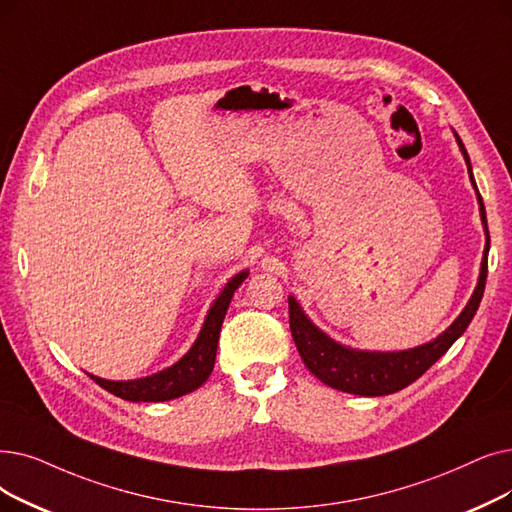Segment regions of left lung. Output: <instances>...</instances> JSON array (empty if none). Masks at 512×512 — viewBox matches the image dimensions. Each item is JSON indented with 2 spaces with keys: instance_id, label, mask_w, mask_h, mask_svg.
Returning a JSON list of instances; mask_svg holds the SVG:
<instances>
[{
  "instance_id": "obj_1",
  "label": "left lung",
  "mask_w": 512,
  "mask_h": 512,
  "mask_svg": "<svg viewBox=\"0 0 512 512\" xmlns=\"http://www.w3.org/2000/svg\"><path fill=\"white\" fill-rule=\"evenodd\" d=\"M460 150L464 154L466 167H469L471 182L477 190L473 169H471V159L466 154V148L462 140L456 136ZM479 196V209H481V219L485 226L487 242H485V253H483V263H481V276L479 284L475 288V293L469 301V305L464 307L462 314L456 318V322L443 332L441 337L435 341L420 345L416 349L408 351H399V353H368V351H353L347 349L332 339H328L322 330H318L314 324H311L305 314L301 311L299 303L291 297L288 299V320H291V335L295 339L297 351L301 355V360L309 368V372L318 376V379L332 387L345 393L353 395H366V397H376V395H389L395 391H402L416 379H420L443 353H446L454 341L462 335V332L469 328L473 316L477 314V307L481 303L483 291H485V278H487V253H490V230H487V219H485V207H483V198L477 190Z\"/></svg>"
}]
</instances>
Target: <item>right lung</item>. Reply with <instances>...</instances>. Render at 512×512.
I'll list each match as a JSON object with an SVG mask.
<instances>
[{"mask_svg": "<svg viewBox=\"0 0 512 512\" xmlns=\"http://www.w3.org/2000/svg\"><path fill=\"white\" fill-rule=\"evenodd\" d=\"M247 276H249L247 272H240L226 284V288L221 291V295L217 297V301L213 303L211 311L207 314V320L203 324V330L201 335H198L196 343L184 358L177 364H173L171 368L159 374L146 376V379L121 381V383L104 381L92 374L90 376L102 389L121 399H127V402H167V399L182 397L198 389L209 379V374L213 370L221 322L226 318V311L234 297V291Z\"/></svg>", "mask_w": 512, "mask_h": 512, "instance_id": "add662e5", "label": "right lung"}]
</instances>
